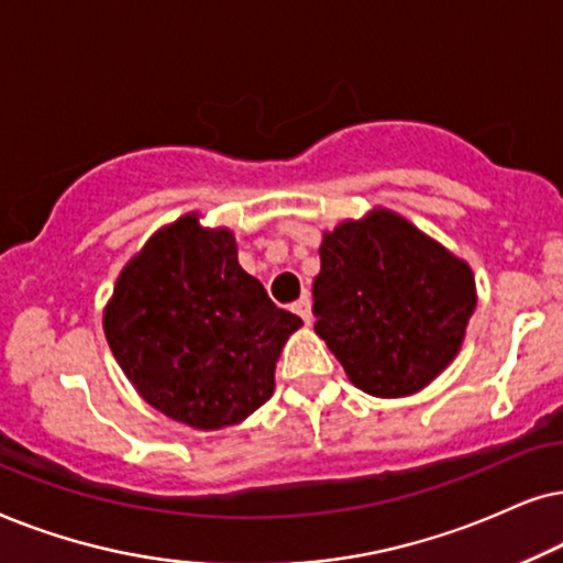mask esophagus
Masks as SVG:
<instances>
[{"label":"esophagus","instance_id":"obj_1","mask_svg":"<svg viewBox=\"0 0 563 563\" xmlns=\"http://www.w3.org/2000/svg\"><path fill=\"white\" fill-rule=\"evenodd\" d=\"M294 311L306 321V324H309V321H311V298L309 296L298 298V301L294 303Z\"/></svg>","mask_w":563,"mask_h":563}]
</instances>
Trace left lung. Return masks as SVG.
I'll return each instance as SVG.
<instances>
[{
    "instance_id": "8db88e82",
    "label": "left lung",
    "mask_w": 563,
    "mask_h": 563,
    "mask_svg": "<svg viewBox=\"0 0 563 563\" xmlns=\"http://www.w3.org/2000/svg\"><path fill=\"white\" fill-rule=\"evenodd\" d=\"M317 334L365 394L409 396L459 355L476 309L466 262L391 211L324 234Z\"/></svg>"
}]
</instances>
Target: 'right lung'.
<instances>
[{
    "instance_id": "right-lung-1",
    "label": "right lung",
    "mask_w": 563,
    "mask_h": 563,
    "mask_svg": "<svg viewBox=\"0 0 563 563\" xmlns=\"http://www.w3.org/2000/svg\"><path fill=\"white\" fill-rule=\"evenodd\" d=\"M102 324L118 365L154 409L221 430L273 396L277 357L303 321L244 273L231 231L185 216L125 265Z\"/></svg>"
}]
</instances>
